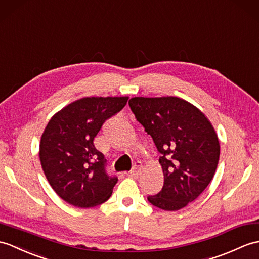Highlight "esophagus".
<instances>
[{
	"mask_svg": "<svg viewBox=\"0 0 259 259\" xmlns=\"http://www.w3.org/2000/svg\"><path fill=\"white\" fill-rule=\"evenodd\" d=\"M141 170H142V164H141V162H139V161L136 162L135 165H134V167H132V170L130 171L131 176H134V177L138 176V174H140Z\"/></svg>",
	"mask_w": 259,
	"mask_h": 259,
	"instance_id": "esophagus-1",
	"label": "esophagus"
}]
</instances>
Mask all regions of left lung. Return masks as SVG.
I'll use <instances>...</instances> for the list:
<instances>
[{"label":"left lung","instance_id":"obj_1","mask_svg":"<svg viewBox=\"0 0 259 259\" xmlns=\"http://www.w3.org/2000/svg\"><path fill=\"white\" fill-rule=\"evenodd\" d=\"M129 106L136 119L152 137L164 184L152 205L178 211L193 202L207 188L220 159V141L211 121L182 98L134 97Z\"/></svg>","mask_w":259,"mask_h":259}]
</instances>
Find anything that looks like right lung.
<instances>
[{"label": "right lung", "instance_id": "add662e5", "mask_svg": "<svg viewBox=\"0 0 259 259\" xmlns=\"http://www.w3.org/2000/svg\"><path fill=\"white\" fill-rule=\"evenodd\" d=\"M129 97H85L57 111L41 135L39 160L56 194L76 207L88 208L110 197L117 177L106 172V159L94 146L102 123Z\"/></svg>", "mask_w": 259, "mask_h": 259}]
</instances>
